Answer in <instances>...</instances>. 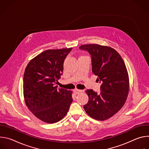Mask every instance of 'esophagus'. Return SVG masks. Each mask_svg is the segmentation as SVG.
Listing matches in <instances>:
<instances>
[{"instance_id":"esophagus-1","label":"esophagus","mask_w":149,"mask_h":149,"mask_svg":"<svg viewBox=\"0 0 149 149\" xmlns=\"http://www.w3.org/2000/svg\"><path fill=\"white\" fill-rule=\"evenodd\" d=\"M82 90H79V89H77V88L74 90V93L75 94H79V93H82Z\"/></svg>"}]
</instances>
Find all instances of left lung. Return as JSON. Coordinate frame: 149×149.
<instances>
[{"label":"left lung","instance_id":"8db88e82","mask_svg":"<svg viewBox=\"0 0 149 149\" xmlns=\"http://www.w3.org/2000/svg\"><path fill=\"white\" fill-rule=\"evenodd\" d=\"M79 49L91 54L92 71L102 82L100 94L86 91L89 100L84 109L95 120H107L121 110L129 94V77L124 62L110 47L93 44L82 45Z\"/></svg>","mask_w":149,"mask_h":149}]
</instances>
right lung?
<instances>
[{
  "label": "right lung",
  "instance_id": "right-lung-1",
  "mask_svg": "<svg viewBox=\"0 0 149 149\" xmlns=\"http://www.w3.org/2000/svg\"><path fill=\"white\" fill-rule=\"evenodd\" d=\"M72 48L48 49L32 59L24 75L26 105L38 119L52 124L67 114L72 102V91L58 88L63 62Z\"/></svg>",
  "mask_w": 149,
  "mask_h": 149
}]
</instances>
